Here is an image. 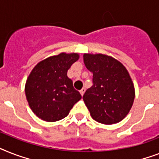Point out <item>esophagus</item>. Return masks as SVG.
I'll return each mask as SVG.
<instances>
[{
	"label": "esophagus",
	"instance_id": "34e87169",
	"mask_svg": "<svg viewBox=\"0 0 159 159\" xmlns=\"http://www.w3.org/2000/svg\"><path fill=\"white\" fill-rule=\"evenodd\" d=\"M85 91H86V89L85 88H82L81 91H80V93H81V95H84V93H85Z\"/></svg>",
	"mask_w": 159,
	"mask_h": 159
}]
</instances>
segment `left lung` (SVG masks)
<instances>
[{
  "label": "left lung",
  "instance_id": "left-lung-1",
  "mask_svg": "<svg viewBox=\"0 0 159 159\" xmlns=\"http://www.w3.org/2000/svg\"><path fill=\"white\" fill-rule=\"evenodd\" d=\"M84 64L93 73V86L83 100L93 119L111 125L124 119L135 99V87L125 66L110 55L84 54Z\"/></svg>",
  "mask_w": 159,
  "mask_h": 159
}]
</instances>
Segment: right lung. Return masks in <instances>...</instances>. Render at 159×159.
<instances>
[{"label": "right lung", "instance_id": "add662e5", "mask_svg": "<svg viewBox=\"0 0 159 159\" xmlns=\"http://www.w3.org/2000/svg\"><path fill=\"white\" fill-rule=\"evenodd\" d=\"M79 59L77 53L62 52L40 61L25 84L26 98L34 114L46 122L67 117L82 95L73 86L67 72Z\"/></svg>", "mask_w": 159, "mask_h": 159}]
</instances>
